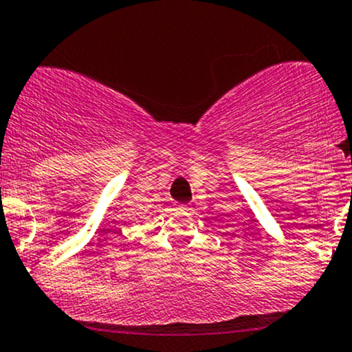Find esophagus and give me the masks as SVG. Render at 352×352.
<instances>
[{"instance_id":"obj_1","label":"esophagus","mask_w":352,"mask_h":352,"mask_svg":"<svg viewBox=\"0 0 352 352\" xmlns=\"http://www.w3.org/2000/svg\"><path fill=\"white\" fill-rule=\"evenodd\" d=\"M177 209H179V211H189L190 206L189 204H177Z\"/></svg>"}]
</instances>
